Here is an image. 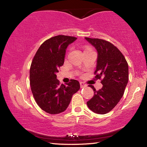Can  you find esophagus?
Returning a JSON list of instances; mask_svg holds the SVG:
<instances>
[{
	"label": "esophagus",
	"mask_w": 147,
	"mask_h": 147,
	"mask_svg": "<svg viewBox=\"0 0 147 147\" xmlns=\"http://www.w3.org/2000/svg\"><path fill=\"white\" fill-rule=\"evenodd\" d=\"M80 84L81 88H84V87H86L87 86L86 84L85 83L82 82H80Z\"/></svg>",
	"instance_id": "1"
}]
</instances>
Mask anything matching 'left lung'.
I'll use <instances>...</instances> for the list:
<instances>
[{"label":"left lung","instance_id":"8db88e82","mask_svg":"<svg viewBox=\"0 0 147 147\" xmlns=\"http://www.w3.org/2000/svg\"><path fill=\"white\" fill-rule=\"evenodd\" d=\"M98 53L95 78L103 86L96 91L94 86L93 98L87 102L88 108L98 114H106L115 108L123 96L128 81V65L121 51L109 41L85 38Z\"/></svg>","mask_w":147,"mask_h":147}]
</instances>
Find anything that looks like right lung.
Returning <instances> with one entry per match:
<instances>
[{
  "instance_id": "add662e5",
  "label": "right lung",
  "mask_w": 147,
  "mask_h": 147,
  "mask_svg": "<svg viewBox=\"0 0 147 147\" xmlns=\"http://www.w3.org/2000/svg\"><path fill=\"white\" fill-rule=\"evenodd\" d=\"M76 39L59 35L47 39L39 47L32 60L30 69L32 93L38 105L48 113L64 111L72 96L80 88L76 80L60 85L56 78L59 68L63 65L66 49Z\"/></svg>"
}]
</instances>
